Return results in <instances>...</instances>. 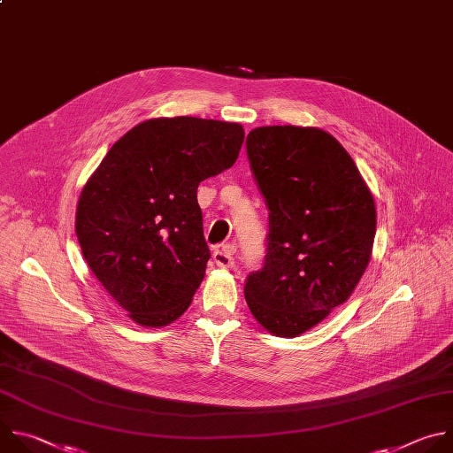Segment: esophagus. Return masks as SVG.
Segmentation results:
<instances>
[{
  "label": "esophagus",
  "instance_id": "obj_1",
  "mask_svg": "<svg viewBox=\"0 0 453 453\" xmlns=\"http://www.w3.org/2000/svg\"><path fill=\"white\" fill-rule=\"evenodd\" d=\"M212 258L221 267H232L235 262V246L230 242L218 246L212 253Z\"/></svg>",
  "mask_w": 453,
  "mask_h": 453
}]
</instances>
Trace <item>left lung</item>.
<instances>
[{"label": "left lung", "instance_id": "1", "mask_svg": "<svg viewBox=\"0 0 453 453\" xmlns=\"http://www.w3.org/2000/svg\"><path fill=\"white\" fill-rule=\"evenodd\" d=\"M246 155L269 218L246 303L267 332L296 337L344 303L365 275L375 202L348 151L319 128H255Z\"/></svg>", "mask_w": 453, "mask_h": 453}]
</instances>
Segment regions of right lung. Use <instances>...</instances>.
Returning a JSON list of instances; mask_svg holds the SVG:
<instances>
[{
    "instance_id": "right-lung-1",
    "label": "right lung",
    "mask_w": 453,
    "mask_h": 453,
    "mask_svg": "<svg viewBox=\"0 0 453 453\" xmlns=\"http://www.w3.org/2000/svg\"><path fill=\"white\" fill-rule=\"evenodd\" d=\"M237 123L150 119L127 132L88 178L76 209L81 253L107 293L142 326L182 316L211 258L198 186L228 169Z\"/></svg>"
}]
</instances>
